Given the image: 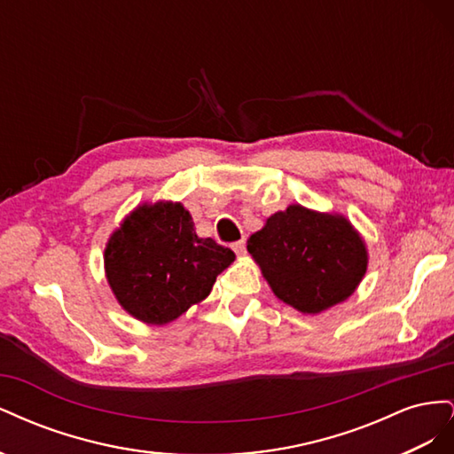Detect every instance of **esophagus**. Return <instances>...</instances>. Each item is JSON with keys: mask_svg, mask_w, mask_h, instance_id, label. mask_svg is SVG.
<instances>
[{"mask_svg": "<svg viewBox=\"0 0 454 454\" xmlns=\"http://www.w3.org/2000/svg\"><path fill=\"white\" fill-rule=\"evenodd\" d=\"M232 250H235V254H237L239 257H242V255L246 254V242H244V240L235 242V244H232Z\"/></svg>", "mask_w": 454, "mask_h": 454, "instance_id": "34e87169", "label": "esophagus"}]
</instances>
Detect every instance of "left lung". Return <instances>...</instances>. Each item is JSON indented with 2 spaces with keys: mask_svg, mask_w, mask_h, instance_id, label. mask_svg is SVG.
<instances>
[{
  "mask_svg": "<svg viewBox=\"0 0 454 454\" xmlns=\"http://www.w3.org/2000/svg\"><path fill=\"white\" fill-rule=\"evenodd\" d=\"M282 303L320 314L347 301L364 280L367 244L348 219L290 204L274 212L246 244Z\"/></svg>",
  "mask_w": 454,
  "mask_h": 454,
  "instance_id": "left-lung-1",
  "label": "left lung"
}]
</instances>
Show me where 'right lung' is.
<instances>
[{
    "instance_id": "1",
    "label": "right lung",
    "mask_w": 454,
    "mask_h": 454,
    "mask_svg": "<svg viewBox=\"0 0 454 454\" xmlns=\"http://www.w3.org/2000/svg\"><path fill=\"white\" fill-rule=\"evenodd\" d=\"M232 261L225 246L200 239L182 202H142L109 235L104 270L117 303L132 318L164 325L210 295Z\"/></svg>"
}]
</instances>
